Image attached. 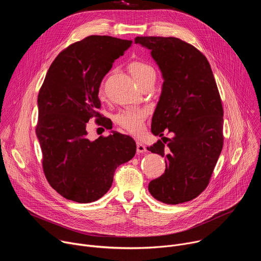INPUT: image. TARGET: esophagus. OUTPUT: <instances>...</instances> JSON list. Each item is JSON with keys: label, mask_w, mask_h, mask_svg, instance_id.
I'll list each match as a JSON object with an SVG mask.
<instances>
[{"label": "esophagus", "mask_w": 261, "mask_h": 261, "mask_svg": "<svg viewBox=\"0 0 261 261\" xmlns=\"http://www.w3.org/2000/svg\"><path fill=\"white\" fill-rule=\"evenodd\" d=\"M136 152H137L138 154H141V153H145V152H147V150H146V146H145L143 143H141L140 141H137V142H136Z\"/></svg>", "instance_id": "esophagus-1"}]
</instances>
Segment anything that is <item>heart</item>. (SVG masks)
<instances>
[{
  "mask_svg": "<svg viewBox=\"0 0 261 261\" xmlns=\"http://www.w3.org/2000/svg\"><path fill=\"white\" fill-rule=\"evenodd\" d=\"M129 71L137 84L155 76L154 68L144 62L133 61L129 65ZM147 115L144 108H127L116 116V122L125 130L132 134H139L143 129V123Z\"/></svg>",
  "mask_w": 261,
  "mask_h": 261,
  "instance_id": "1",
  "label": "heart"
}]
</instances>
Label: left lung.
<instances>
[{"label":"left lung","mask_w":261,"mask_h":261,"mask_svg":"<svg viewBox=\"0 0 261 261\" xmlns=\"http://www.w3.org/2000/svg\"><path fill=\"white\" fill-rule=\"evenodd\" d=\"M135 43L151 50L163 79L152 133H173L166 146L159 140L147 147L167 158L148 191L167 204L190 201L206 188L223 147V107L212 68L198 49L174 37H136Z\"/></svg>","instance_id":"8db88e82"}]
</instances>
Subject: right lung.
<instances>
[{
	"label": "right lung",
	"mask_w": 261,
	"mask_h": 261,
	"mask_svg": "<svg viewBox=\"0 0 261 261\" xmlns=\"http://www.w3.org/2000/svg\"><path fill=\"white\" fill-rule=\"evenodd\" d=\"M131 45V40L92 35L64 49L46 73L37 100L36 135L49 185L69 200L89 203L101 198L117 167L136 153L128 135L110 131L107 137L90 140L86 129L91 118L100 116L103 77Z\"/></svg>",
	"instance_id": "right-lung-1"
}]
</instances>
